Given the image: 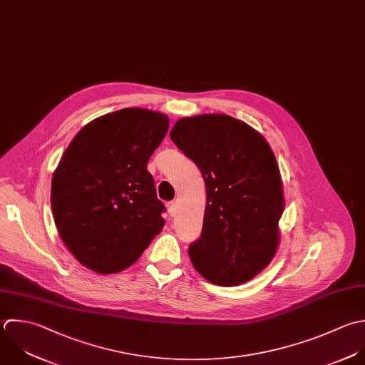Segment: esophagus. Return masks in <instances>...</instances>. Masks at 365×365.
Wrapping results in <instances>:
<instances>
[{
    "label": "esophagus",
    "instance_id": "obj_1",
    "mask_svg": "<svg viewBox=\"0 0 365 365\" xmlns=\"http://www.w3.org/2000/svg\"><path fill=\"white\" fill-rule=\"evenodd\" d=\"M166 207H168V213H169V216H175L176 215V203L175 202H169L168 205H166Z\"/></svg>",
    "mask_w": 365,
    "mask_h": 365
}]
</instances>
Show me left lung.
Instances as JSON below:
<instances>
[{
	"mask_svg": "<svg viewBox=\"0 0 365 365\" xmlns=\"http://www.w3.org/2000/svg\"><path fill=\"white\" fill-rule=\"evenodd\" d=\"M173 143L202 172L203 229L189 257L206 280L232 287L256 277L273 260L284 193L276 156L263 135L223 113L179 119Z\"/></svg>",
	"mask_w": 365,
	"mask_h": 365,
	"instance_id": "8db88e82",
	"label": "left lung"
}]
</instances>
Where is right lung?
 I'll use <instances>...</instances> for the list:
<instances>
[{
  "label": "right lung",
  "mask_w": 365,
  "mask_h": 365,
  "mask_svg": "<svg viewBox=\"0 0 365 365\" xmlns=\"http://www.w3.org/2000/svg\"><path fill=\"white\" fill-rule=\"evenodd\" d=\"M168 129L166 115L125 108L86 123L63 152L52 175V216L89 270L128 269L162 232L165 206L146 166Z\"/></svg>",
  "instance_id": "1"
}]
</instances>
